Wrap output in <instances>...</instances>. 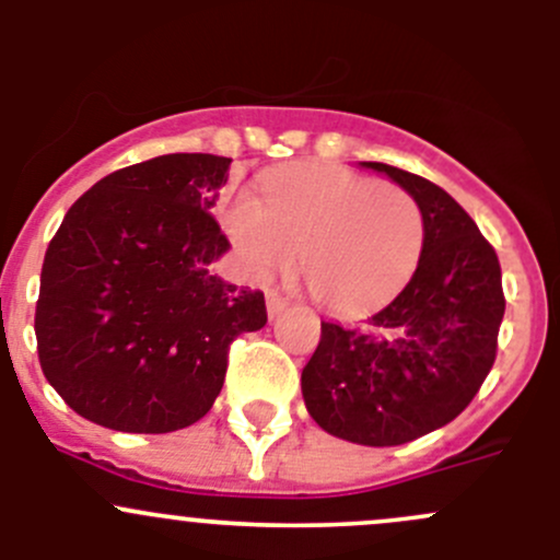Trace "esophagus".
Returning <instances> with one entry per match:
<instances>
[{"instance_id":"obj_1","label":"esophagus","mask_w":560,"mask_h":560,"mask_svg":"<svg viewBox=\"0 0 560 560\" xmlns=\"http://www.w3.org/2000/svg\"><path fill=\"white\" fill-rule=\"evenodd\" d=\"M265 301H268V316H270V319H273V316H279L287 308V298H281L276 290H270L268 295H265Z\"/></svg>"}]
</instances>
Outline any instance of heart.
Returning a JSON list of instances; mask_svg holds the SVG:
<instances>
[{"mask_svg":"<svg viewBox=\"0 0 560 560\" xmlns=\"http://www.w3.org/2000/svg\"><path fill=\"white\" fill-rule=\"evenodd\" d=\"M222 217L254 279L287 273L301 254L308 290L332 312H360L395 295L425 244V217L411 191L336 165L270 175L262 200L238 191Z\"/></svg>","mask_w":560,"mask_h":560,"instance_id":"1","label":"heart"}]
</instances>
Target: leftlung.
Instances as JSON below:
<instances>
[{
  "label": "left lung",
  "instance_id": "obj_1",
  "mask_svg": "<svg viewBox=\"0 0 560 560\" xmlns=\"http://www.w3.org/2000/svg\"><path fill=\"white\" fill-rule=\"evenodd\" d=\"M417 197L425 244L409 284L354 325L322 322L301 376L322 431L365 447H395L453 422L490 374L504 319L495 248L428 178L363 162Z\"/></svg>",
  "mask_w": 560,
  "mask_h": 560
}]
</instances>
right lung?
<instances>
[{
	"label": "right lung",
	"instance_id": "right-lung-1",
	"mask_svg": "<svg viewBox=\"0 0 560 560\" xmlns=\"http://www.w3.org/2000/svg\"><path fill=\"white\" fill-rule=\"evenodd\" d=\"M228 156L165 154L105 175L45 252L35 312L45 380L72 411L124 433H171L211 411L230 343L268 322L262 292L213 265Z\"/></svg>",
	"mask_w": 560,
	"mask_h": 560
}]
</instances>
